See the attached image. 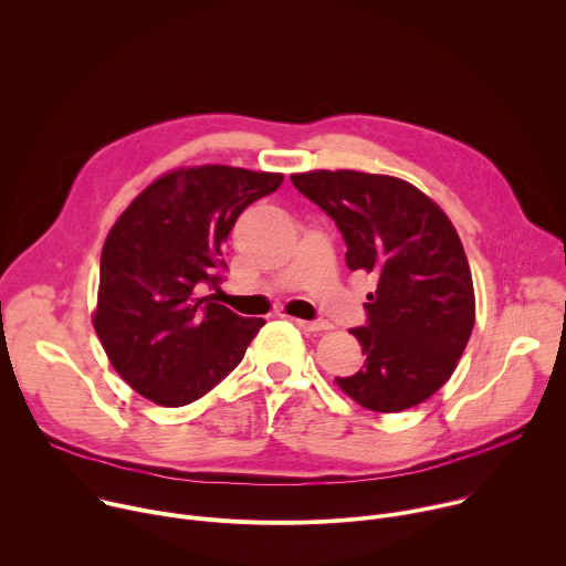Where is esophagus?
<instances>
[{
    "label": "esophagus",
    "instance_id": "1",
    "mask_svg": "<svg viewBox=\"0 0 566 566\" xmlns=\"http://www.w3.org/2000/svg\"><path fill=\"white\" fill-rule=\"evenodd\" d=\"M293 322H295V325H297L300 329L313 332V334L332 329V325H329V322H325V319H300V317H293Z\"/></svg>",
    "mask_w": 566,
    "mask_h": 566
}]
</instances>
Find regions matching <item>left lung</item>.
<instances>
[{
	"instance_id": "obj_1",
	"label": "left lung",
	"mask_w": 566,
	"mask_h": 566,
	"mask_svg": "<svg viewBox=\"0 0 566 566\" xmlns=\"http://www.w3.org/2000/svg\"><path fill=\"white\" fill-rule=\"evenodd\" d=\"M343 232L347 266L374 273L367 325L349 329L365 365L338 387L371 412L419 406L452 376L474 327V289L446 212L412 184L356 170L291 175Z\"/></svg>"
}]
</instances>
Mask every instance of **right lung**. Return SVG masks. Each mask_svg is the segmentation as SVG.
<instances>
[{"label":"right lung","mask_w":566,"mask_h":566,"mask_svg":"<svg viewBox=\"0 0 566 566\" xmlns=\"http://www.w3.org/2000/svg\"><path fill=\"white\" fill-rule=\"evenodd\" d=\"M282 181L228 166L181 168L147 186L109 230L94 329L123 380L156 406L208 394L266 325L201 291L223 282L221 247L237 217Z\"/></svg>","instance_id":"right-lung-1"}]
</instances>
